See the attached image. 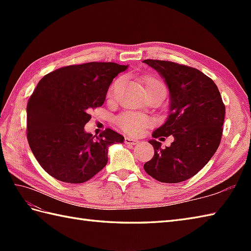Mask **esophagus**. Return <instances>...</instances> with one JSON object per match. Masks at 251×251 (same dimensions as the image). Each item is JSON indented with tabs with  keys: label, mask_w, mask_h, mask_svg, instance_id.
<instances>
[{
	"label": "esophagus",
	"mask_w": 251,
	"mask_h": 251,
	"mask_svg": "<svg viewBox=\"0 0 251 251\" xmlns=\"http://www.w3.org/2000/svg\"><path fill=\"white\" fill-rule=\"evenodd\" d=\"M125 142H126V145H130V146H136V145H138V143H139V141L134 139V138H130V137H126Z\"/></svg>",
	"instance_id": "obj_1"
}]
</instances>
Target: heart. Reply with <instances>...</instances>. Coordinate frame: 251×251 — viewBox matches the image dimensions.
Segmentation results:
<instances>
[{"instance_id":"heart-1","label":"heart","mask_w":251,"mask_h":251,"mask_svg":"<svg viewBox=\"0 0 251 251\" xmlns=\"http://www.w3.org/2000/svg\"><path fill=\"white\" fill-rule=\"evenodd\" d=\"M120 81L117 79L113 84L111 85L110 90L108 93V96L111 98L113 97L115 89L119 85ZM143 83L146 85V89H152V88H163L165 89L163 83L159 81L158 78L154 77V76H146L143 78ZM116 125L120 127V128L126 132V134L129 135H138L146 128V127H149L152 124V121L149 119L148 116H145L142 114H138L135 113V112H130L127 111L122 113L121 115H119L116 117L115 120Z\"/></svg>"}]
</instances>
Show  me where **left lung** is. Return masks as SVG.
I'll use <instances>...</instances> for the list:
<instances>
[{
    "instance_id": "1",
    "label": "left lung",
    "mask_w": 251,
    "mask_h": 251,
    "mask_svg": "<svg viewBox=\"0 0 251 251\" xmlns=\"http://www.w3.org/2000/svg\"><path fill=\"white\" fill-rule=\"evenodd\" d=\"M143 62L165 78L170 94V114L152 137H174L165 149L155 139L149 141L154 155L143 168L159 182H182L199 173L219 148L226 105L215 82L197 69L165 60Z\"/></svg>"
}]
</instances>
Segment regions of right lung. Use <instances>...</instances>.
I'll return each instance as SVG.
<instances>
[{
  "label": "right lung",
  "instance_id": "right-lung-1",
  "mask_svg": "<svg viewBox=\"0 0 251 251\" xmlns=\"http://www.w3.org/2000/svg\"><path fill=\"white\" fill-rule=\"evenodd\" d=\"M127 66L87 62L57 69L36 85L26 104V139L36 161L55 179L83 183L108 163V147L124 137L105 128L99 137L84 126L103 104L113 78Z\"/></svg>",
  "mask_w": 251,
  "mask_h": 251
}]
</instances>
